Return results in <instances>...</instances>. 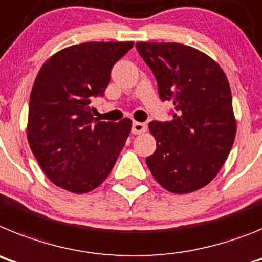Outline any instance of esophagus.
Masks as SVG:
<instances>
[{"label": "esophagus", "mask_w": 262, "mask_h": 262, "mask_svg": "<svg viewBox=\"0 0 262 262\" xmlns=\"http://www.w3.org/2000/svg\"><path fill=\"white\" fill-rule=\"evenodd\" d=\"M145 132H146V125H145L144 122H138V121L133 122V126H132V133L141 134V133H145Z\"/></svg>", "instance_id": "34e87169"}]
</instances>
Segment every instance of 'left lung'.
<instances>
[{"instance_id": "8db88e82", "label": "left lung", "mask_w": 262, "mask_h": 262, "mask_svg": "<svg viewBox=\"0 0 262 262\" xmlns=\"http://www.w3.org/2000/svg\"><path fill=\"white\" fill-rule=\"evenodd\" d=\"M153 71L171 121H151L157 149L146 158L154 179L174 194H188L215 178L236 136L228 79L204 52L182 43H136Z\"/></svg>"}]
</instances>
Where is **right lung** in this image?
Segmentation results:
<instances>
[{
	"label": "right lung",
	"instance_id": "1",
	"mask_svg": "<svg viewBox=\"0 0 262 262\" xmlns=\"http://www.w3.org/2000/svg\"><path fill=\"white\" fill-rule=\"evenodd\" d=\"M133 45H74L50 56L40 67L29 103L27 141L54 185L85 194L112 171L132 130V120L99 121L91 101L103 96L112 67Z\"/></svg>",
	"mask_w": 262,
	"mask_h": 262
}]
</instances>
